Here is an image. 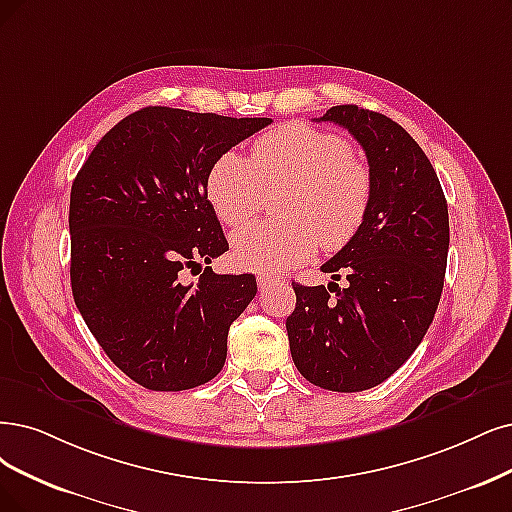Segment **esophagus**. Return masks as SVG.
<instances>
[{
  "label": "esophagus",
  "instance_id": "esophagus-1",
  "mask_svg": "<svg viewBox=\"0 0 512 512\" xmlns=\"http://www.w3.org/2000/svg\"><path fill=\"white\" fill-rule=\"evenodd\" d=\"M272 282H276L274 276H268V274H259V276H257V285H259L261 291H266V289L272 285Z\"/></svg>",
  "mask_w": 512,
  "mask_h": 512
}]
</instances>
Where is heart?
<instances>
[{"mask_svg": "<svg viewBox=\"0 0 512 512\" xmlns=\"http://www.w3.org/2000/svg\"><path fill=\"white\" fill-rule=\"evenodd\" d=\"M291 185L280 202L285 219L251 223L232 236V257L244 270L272 274L306 261L320 244L342 249L369 213L373 177L342 135L289 122L261 135L251 160L223 154L208 175V200L227 225L251 221L268 187Z\"/></svg>", "mask_w": 512, "mask_h": 512, "instance_id": "b5f03b06", "label": "heart"}]
</instances>
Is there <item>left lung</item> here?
Here are the masks:
<instances>
[{
    "label": "left lung",
    "instance_id": "8db88e82",
    "mask_svg": "<svg viewBox=\"0 0 512 512\" xmlns=\"http://www.w3.org/2000/svg\"><path fill=\"white\" fill-rule=\"evenodd\" d=\"M318 122L344 126L361 143L373 194L361 230L320 268L333 280L346 276L348 287L293 282L289 346L310 384L361 392L407 361L439 308L449 251L447 200L422 147L384 113L337 105Z\"/></svg>",
    "mask_w": 512,
    "mask_h": 512
}]
</instances>
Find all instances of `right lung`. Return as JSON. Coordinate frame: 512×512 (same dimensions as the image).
<instances>
[{
    "label": "right lung",
    "mask_w": 512,
    "mask_h": 512,
    "mask_svg": "<svg viewBox=\"0 0 512 512\" xmlns=\"http://www.w3.org/2000/svg\"><path fill=\"white\" fill-rule=\"evenodd\" d=\"M270 118L143 107L113 126L71 185V291L90 333L132 382L179 392L223 369L253 274H215L227 244L208 175ZM207 268L198 286L182 270Z\"/></svg>",
    "instance_id": "right-lung-1"
}]
</instances>
